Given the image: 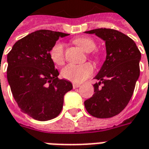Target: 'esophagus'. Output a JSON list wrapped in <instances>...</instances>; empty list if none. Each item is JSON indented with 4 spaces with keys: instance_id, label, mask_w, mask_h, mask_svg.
I'll use <instances>...</instances> for the list:
<instances>
[{
    "instance_id": "34e87169",
    "label": "esophagus",
    "mask_w": 149,
    "mask_h": 149,
    "mask_svg": "<svg viewBox=\"0 0 149 149\" xmlns=\"http://www.w3.org/2000/svg\"><path fill=\"white\" fill-rule=\"evenodd\" d=\"M72 87H73V88H77L81 87V84H76V83H73V84H72Z\"/></svg>"
}]
</instances>
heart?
Here are the masks:
<instances>
[{"label":"heart","instance_id":"heart-1","mask_svg":"<svg viewBox=\"0 0 149 149\" xmlns=\"http://www.w3.org/2000/svg\"><path fill=\"white\" fill-rule=\"evenodd\" d=\"M74 43L86 52H91L96 49V42L90 37H78ZM50 57L56 65H61L65 62V49L61 42H56L50 51ZM93 72V66L90 63L83 65L69 64L62 70L63 77L76 83H81L89 77Z\"/></svg>","mask_w":149,"mask_h":149}]
</instances>
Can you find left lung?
Returning a JSON list of instances; mask_svg holds the SVG:
<instances>
[{
    "mask_svg": "<svg viewBox=\"0 0 149 149\" xmlns=\"http://www.w3.org/2000/svg\"><path fill=\"white\" fill-rule=\"evenodd\" d=\"M84 33L100 37L106 48L105 61L94 77L99 81L93 84L95 93L84 101V106L95 117H112L127 106L132 96L140 76L141 53L130 37L115 29H97Z\"/></svg>",
    "mask_w": 149,
    "mask_h": 149,
    "instance_id": "1",
    "label": "left lung"
}]
</instances>
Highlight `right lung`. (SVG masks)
<instances>
[{
	"label": "right lung",
	"instance_id": "right-lung-1",
	"mask_svg": "<svg viewBox=\"0 0 149 149\" xmlns=\"http://www.w3.org/2000/svg\"><path fill=\"white\" fill-rule=\"evenodd\" d=\"M68 34L35 31L19 40L7 55V79L18 107L32 118L45 121L61 112L70 81L60 80L50 51L60 37Z\"/></svg>",
	"mask_w": 149,
	"mask_h": 149
}]
</instances>
